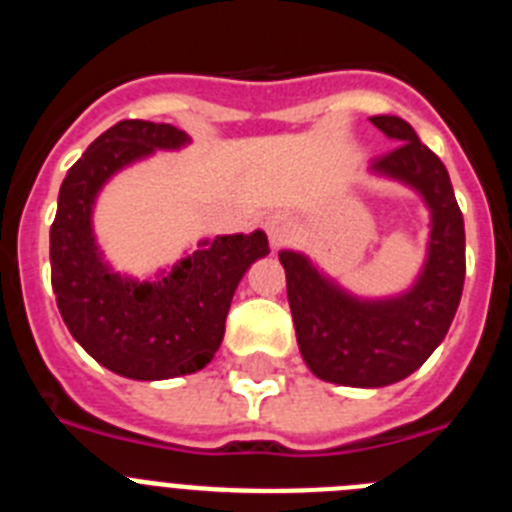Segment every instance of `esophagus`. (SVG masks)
I'll return each mask as SVG.
<instances>
[{
  "mask_svg": "<svg viewBox=\"0 0 512 512\" xmlns=\"http://www.w3.org/2000/svg\"><path fill=\"white\" fill-rule=\"evenodd\" d=\"M264 228H266V233H269L271 246L279 248V246H284V243L292 241V235H295L297 225H295V220H292L289 215H284V212H274V215L266 217Z\"/></svg>",
  "mask_w": 512,
  "mask_h": 512,
  "instance_id": "esophagus-1",
  "label": "esophagus"
}]
</instances>
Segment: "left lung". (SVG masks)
<instances>
[{"label":"left lung","mask_w":512,"mask_h":512,"mask_svg":"<svg viewBox=\"0 0 512 512\" xmlns=\"http://www.w3.org/2000/svg\"><path fill=\"white\" fill-rule=\"evenodd\" d=\"M372 122L397 143L374 158V174L413 187L431 210L428 256L413 287L387 300H361L305 253H279L302 359L315 377L346 387H387L423 366L449 333L467 274L464 217L441 158L402 117L377 115Z\"/></svg>","instance_id":"8db88e82"}]
</instances>
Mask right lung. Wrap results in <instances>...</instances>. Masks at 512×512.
<instances>
[{
  "mask_svg": "<svg viewBox=\"0 0 512 512\" xmlns=\"http://www.w3.org/2000/svg\"><path fill=\"white\" fill-rule=\"evenodd\" d=\"M187 143L189 135L166 122L112 125L69 169L51 225V284L63 323L94 361L140 382L210 364L235 287L269 253L264 230L217 235L153 282L122 277L102 259L92 230L99 189L133 161Z\"/></svg>",
  "mask_w": 512,
  "mask_h": 512,
  "instance_id": "1",
  "label": "right lung"
}]
</instances>
